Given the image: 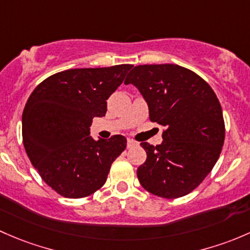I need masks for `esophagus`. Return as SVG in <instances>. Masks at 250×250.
<instances>
[{"mask_svg":"<svg viewBox=\"0 0 250 250\" xmlns=\"http://www.w3.org/2000/svg\"><path fill=\"white\" fill-rule=\"evenodd\" d=\"M136 144H137V142H135V141H133V140H131V138H128V140H127V144H126V146H127V148H131V146H136Z\"/></svg>","mask_w":250,"mask_h":250,"instance_id":"34e87169","label":"esophagus"}]
</instances>
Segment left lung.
<instances>
[{
  "instance_id": "left-lung-1",
  "label": "left lung",
  "mask_w": 250,
  "mask_h": 250,
  "mask_svg": "<svg viewBox=\"0 0 250 250\" xmlns=\"http://www.w3.org/2000/svg\"><path fill=\"white\" fill-rule=\"evenodd\" d=\"M125 84L138 89L149 119L166 126L163 143L142 142L146 160L137 169L151 194L177 199L189 194L212 171L225 138L217 95L196 73L173 63L136 66Z\"/></svg>"
}]
</instances>
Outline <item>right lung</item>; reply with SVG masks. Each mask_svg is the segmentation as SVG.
I'll list each match as a JSON object with an SVG mask.
<instances>
[{
	"label": "right lung",
	"instance_id": "add662e5",
	"mask_svg": "<svg viewBox=\"0 0 250 250\" xmlns=\"http://www.w3.org/2000/svg\"><path fill=\"white\" fill-rule=\"evenodd\" d=\"M132 65L72 68L43 81L22 112V141L35 168L51 189L69 199L94 194L107 181L126 138L94 140L90 126L104 117L107 100Z\"/></svg>",
	"mask_w": 250,
	"mask_h": 250
}]
</instances>
